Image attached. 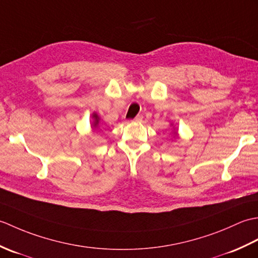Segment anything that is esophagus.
I'll list each match as a JSON object with an SVG mask.
<instances>
[{"label":"esophagus","mask_w":258,"mask_h":258,"mask_svg":"<svg viewBox=\"0 0 258 258\" xmlns=\"http://www.w3.org/2000/svg\"><path fill=\"white\" fill-rule=\"evenodd\" d=\"M142 119H143V116H142V115H138V116H136L134 119H133V122H142Z\"/></svg>","instance_id":"34e87169"}]
</instances>
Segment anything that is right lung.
<instances>
[{"label":"right lung","instance_id":"add662e5","mask_svg":"<svg viewBox=\"0 0 258 258\" xmlns=\"http://www.w3.org/2000/svg\"><path fill=\"white\" fill-rule=\"evenodd\" d=\"M93 117H94V119H95V122H94V126H96L97 124H98V116L96 114H93Z\"/></svg>","mask_w":258,"mask_h":258}]
</instances>
